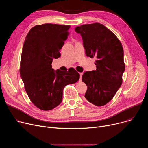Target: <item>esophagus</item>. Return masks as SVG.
<instances>
[{
    "instance_id": "esophagus-1",
    "label": "esophagus",
    "mask_w": 148,
    "mask_h": 148,
    "mask_svg": "<svg viewBox=\"0 0 148 148\" xmlns=\"http://www.w3.org/2000/svg\"><path fill=\"white\" fill-rule=\"evenodd\" d=\"M79 81H81V77H82V75L83 73H79Z\"/></svg>"
}]
</instances>
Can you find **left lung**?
<instances>
[{"instance_id": "1", "label": "left lung", "mask_w": 148, "mask_h": 148, "mask_svg": "<svg viewBox=\"0 0 148 148\" xmlns=\"http://www.w3.org/2000/svg\"><path fill=\"white\" fill-rule=\"evenodd\" d=\"M75 31L82 37L86 56L97 58V69L82 76L87 86L85 98L102 107L113 98L121 86L125 69L122 44L114 33L99 23L77 26Z\"/></svg>"}]
</instances>
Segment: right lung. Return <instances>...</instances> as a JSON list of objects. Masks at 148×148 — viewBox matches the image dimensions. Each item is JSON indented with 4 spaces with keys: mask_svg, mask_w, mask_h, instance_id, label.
Instances as JSON below:
<instances>
[{
    "mask_svg": "<svg viewBox=\"0 0 148 148\" xmlns=\"http://www.w3.org/2000/svg\"><path fill=\"white\" fill-rule=\"evenodd\" d=\"M70 26L47 23L37 25L27 34L20 60V74L25 90L36 107L53 110L61 102L62 91L75 83L79 74L73 68L54 71L51 63L61 56L60 50L67 38Z\"/></svg>",
    "mask_w": 148,
    "mask_h": 148,
    "instance_id": "right-lung-1",
    "label": "right lung"
}]
</instances>
